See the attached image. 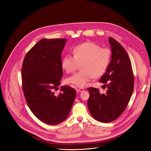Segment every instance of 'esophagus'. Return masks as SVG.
<instances>
[{"label":"esophagus","instance_id":"34e87169","mask_svg":"<svg viewBox=\"0 0 151 151\" xmlns=\"http://www.w3.org/2000/svg\"><path fill=\"white\" fill-rule=\"evenodd\" d=\"M84 91V89L82 88H78V89H76V91L78 93H79V92H82V91Z\"/></svg>","mask_w":151,"mask_h":151}]
</instances>
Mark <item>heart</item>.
I'll list each match as a JSON object with an SVG mask.
<instances>
[{"label":"heart","instance_id":"1","mask_svg":"<svg viewBox=\"0 0 151 151\" xmlns=\"http://www.w3.org/2000/svg\"><path fill=\"white\" fill-rule=\"evenodd\" d=\"M74 55L68 54L61 61V66L67 73H73L81 63V70L69 77V83L79 87L87 86L91 79L101 76L108 66L111 58V51L106 48H100L96 43L87 42L73 48Z\"/></svg>","mask_w":151,"mask_h":151}]
</instances>
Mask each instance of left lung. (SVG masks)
Wrapping results in <instances>:
<instances>
[{
	"label": "left lung",
	"instance_id": "left-lung-1",
	"mask_svg": "<svg viewBox=\"0 0 151 151\" xmlns=\"http://www.w3.org/2000/svg\"><path fill=\"white\" fill-rule=\"evenodd\" d=\"M112 57L100 82L107 88L106 94L89 88L87 101L89 111L97 121L107 123L117 119L125 111L134 89V76L130 58L122 46L109 37Z\"/></svg>",
	"mask_w": 151,
	"mask_h": 151
}]
</instances>
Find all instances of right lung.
Returning <instances> with one entry per match:
<instances>
[{
	"mask_svg": "<svg viewBox=\"0 0 151 151\" xmlns=\"http://www.w3.org/2000/svg\"><path fill=\"white\" fill-rule=\"evenodd\" d=\"M66 39H42L26 54L21 69L23 90L32 113L41 121L56 125L65 120L72 108L76 92L69 86L61 87L63 76L61 52Z\"/></svg>",
	"mask_w": 151,
	"mask_h": 151,
	"instance_id": "1",
	"label": "right lung"
}]
</instances>
